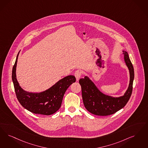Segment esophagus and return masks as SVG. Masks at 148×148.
<instances>
[{
    "label": "esophagus",
    "instance_id": "obj_1",
    "mask_svg": "<svg viewBox=\"0 0 148 148\" xmlns=\"http://www.w3.org/2000/svg\"><path fill=\"white\" fill-rule=\"evenodd\" d=\"M74 75H75V77H76L77 81H79V80L80 79V78L81 77V76H82V72L80 71H77L75 72Z\"/></svg>",
    "mask_w": 148,
    "mask_h": 148
}]
</instances>
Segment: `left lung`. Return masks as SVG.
Segmentation results:
<instances>
[{"instance_id": "1", "label": "left lung", "mask_w": 148, "mask_h": 148, "mask_svg": "<svg viewBox=\"0 0 148 148\" xmlns=\"http://www.w3.org/2000/svg\"><path fill=\"white\" fill-rule=\"evenodd\" d=\"M124 60L130 73V83L124 95L113 97L102 92L88 76L79 80L82 87L84 106L89 112L97 116L112 114L123 108L130 99L132 92L134 72L128 53L123 51Z\"/></svg>"}]
</instances>
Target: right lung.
Returning a JSON list of instances; mask_svg holds the SVG:
<instances>
[{"instance_id": "add662e5", "label": "right lung", "mask_w": 148, "mask_h": 148, "mask_svg": "<svg viewBox=\"0 0 148 148\" xmlns=\"http://www.w3.org/2000/svg\"><path fill=\"white\" fill-rule=\"evenodd\" d=\"M18 52L12 71V80L18 101L25 109L35 114L51 115L56 112L61 106L66 90L76 81L74 75L64 77L51 88L40 92L24 90L18 82L16 71Z\"/></svg>"}]
</instances>
